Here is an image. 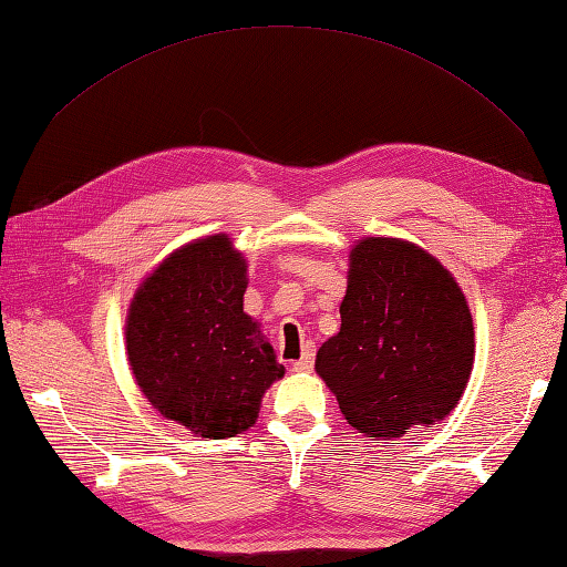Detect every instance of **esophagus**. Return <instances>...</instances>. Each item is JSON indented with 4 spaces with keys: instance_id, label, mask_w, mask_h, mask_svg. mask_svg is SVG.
<instances>
[{
    "instance_id": "34e87169",
    "label": "esophagus",
    "mask_w": 567,
    "mask_h": 567,
    "mask_svg": "<svg viewBox=\"0 0 567 567\" xmlns=\"http://www.w3.org/2000/svg\"><path fill=\"white\" fill-rule=\"evenodd\" d=\"M312 364H315V347L307 344L302 357L297 359V362H292V372H310Z\"/></svg>"
}]
</instances>
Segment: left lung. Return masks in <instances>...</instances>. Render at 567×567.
<instances>
[{"mask_svg": "<svg viewBox=\"0 0 567 567\" xmlns=\"http://www.w3.org/2000/svg\"><path fill=\"white\" fill-rule=\"evenodd\" d=\"M339 315L315 369L359 434L396 439L451 414L476 342L466 297L434 255L396 238L359 240Z\"/></svg>", "mask_w": 567, "mask_h": 567, "instance_id": "obj_1", "label": "left lung"}]
</instances>
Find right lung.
Listing matches in <instances>:
<instances>
[{
	"mask_svg": "<svg viewBox=\"0 0 567 567\" xmlns=\"http://www.w3.org/2000/svg\"><path fill=\"white\" fill-rule=\"evenodd\" d=\"M248 265L228 235L183 245L133 295L126 349L143 394L203 439L243 434L285 377L275 349L243 310Z\"/></svg>",
	"mask_w": 567,
	"mask_h": 567,
	"instance_id": "add662e5",
	"label": "right lung"
}]
</instances>
